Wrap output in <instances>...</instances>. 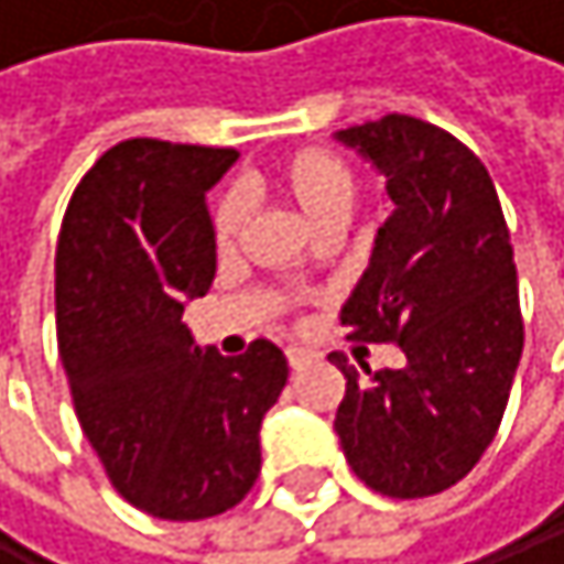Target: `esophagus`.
I'll return each instance as SVG.
<instances>
[{
	"instance_id": "esophagus-1",
	"label": "esophagus",
	"mask_w": 564,
	"mask_h": 564,
	"mask_svg": "<svg viewBox=\"0 0 564 564\" xmlns=\"http://www.w3.org/2000/svg\"><path fill=\"white\" fill-rule=\"evenodd\" d=\"M288 361H291V368H294V372H301L304 365H311V355H307L304 348L291 345V348H288Z\"/></svg>"
}]
</instances>
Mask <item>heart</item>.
I'll return each instance as SVG.
<instances>
[{"label":"heart","mask_w":564,"mask_h":564,"mask_svg":"<svg viewBox=\"0 0 564 564\" xmlns=\"http://www.w3.org/2000/svg\"><path fill=\"white\" fill-rule=\"evenodd\" d=\"M270 182L314 229L332 219L348 223L351 206H355V192H358L355 169L332 148L291 151L288 159H280L273 165ZM243 219H247L243 196L226 192V196L213 206V240L219 250L236 243V236L243 229Z\"/></svg>","instance_id":"b5f03b06"}]
</instances>
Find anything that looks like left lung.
I'll return each instance as SVG.
<instances>
[{"label": "left lung", "instance_id": "obj_1", "mask_svg": "<svg viewBox=\"0 0 564 564\" xmlns=\"http://www.w3.org/2000/svg\"><path fill=\"white\" fill-rule=\"evenodd\" d=\"M386 175L392 216L341 307L355 341H392L402 368L345 355L341 449L372 490L430 497L464 480L508 409L524 348L518 270L497 188L449 131L386 115L335 134Z\"/></svg>", "mask_w": 564, "mask_h": 564}]
</instances>
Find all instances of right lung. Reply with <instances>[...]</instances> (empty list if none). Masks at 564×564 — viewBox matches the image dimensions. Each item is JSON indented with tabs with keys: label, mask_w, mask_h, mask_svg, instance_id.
<instances>
[{
	"label": "right lung",
	"mask_w": 564,
	"mask_h": 564,
	"mask_svg": "<svg viewBox=\"0 0 564 564\" xmlns=\"http://www.w3.org/2000/svg\"><path fill=\"white\" fill-rule=\"evenodd\" d=\"M232 148L131 138L74 188L56 240V345L84 436L115 490L165 521L236 508L260 474V423L288 358L199 348L185 301L216 276L206 192Z\"/></svg>",
	"instance_id": "1"
}]
</instances>
